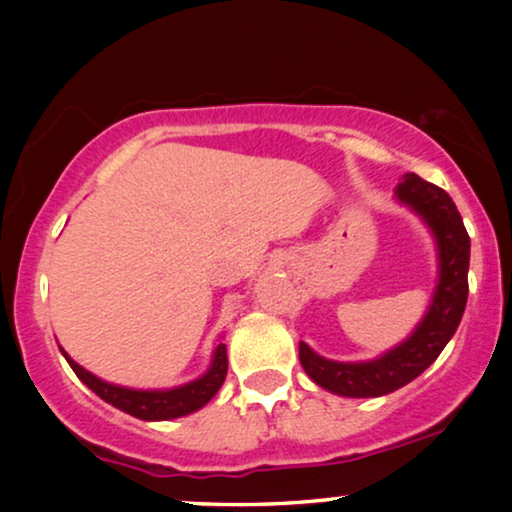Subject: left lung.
Wrapping results in <instances>:
<instances>
[{
  "instance_id": "obj_1",
  "label": "left lung",
  "mask_w": 512,
  "mask_h": 512,
  "mask_svg": "<svg viewBox=\"0 0 512 512\" xmlns=\"http://www.w3.org/2000/svg\"><path fill=\"white\" fill-rule=\"evenodd\" d=\"M394 198L412 209L431 230L438 251V279L431 305L403 342L370 361H331L300 342V366L312 382L338 396L375 398L391 394L415 380L438 359L457 331L468 298L471 240L450 195L443 188L408 172L396 186Z\"/></svg>"
}]
</instances>
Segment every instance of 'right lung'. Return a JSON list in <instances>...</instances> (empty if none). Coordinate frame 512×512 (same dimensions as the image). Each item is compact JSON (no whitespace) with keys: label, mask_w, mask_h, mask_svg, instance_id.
I'll list each match as a JSON object with an SVG mask.
<instances>
[{"label":"right lung","mask_w":512,"mask_h":512,"mask_svg":"<svg viewBox=\"0 0 512 512\" xmlns=\"http://www.w3.org/2000/svg\"><path fill=\"white\" fill-rule=\"evenodd\" d=\"M60 352L67 359L69 366H72L76 377H79L88 389H93L102 401L111 403L118 410L128 412L132 417L144 419V422H165V419H177L205 408V405L216 396V391L221 389V384L226 380L228 373V354L223 342L216 345L212 363H209L205 375L172 389H130L121 387V384L104 382L97 375L90 373V370L79 366V363H76L62 347Z\"/></svg>","instance_id":"1"}]
</instances>
